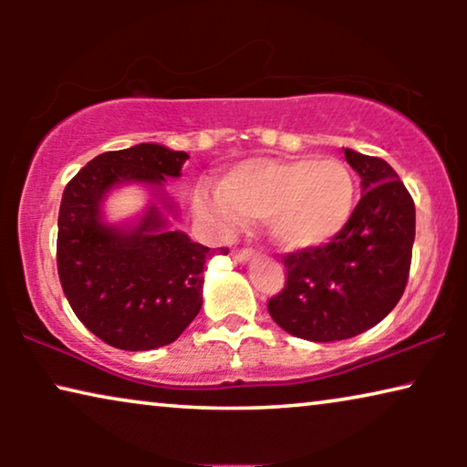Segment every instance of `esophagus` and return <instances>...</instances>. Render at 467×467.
I'll return each instance as SVG.
<instances>
[{"label": "esophagus", "instance_id": "1", "mask_svg": "<svg viewBox=\"0 0 467 467\" xmlns=\"http://www.w3.org/2000/svg\"><path fill=\"white\" fill-rule=\"evenodd\" d=\"M253 254H254L253 248H234L232 251V257L235 261H246V259H251Z\"/></svg>", "mask_w": 467, "mask_h": 467}]
</instances>
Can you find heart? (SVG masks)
<instances>
[{"label": "heart", "mask_w": 467, "mask_h": 467, "mask_svg": "<svg viewBox=\"0 0 467 467\" xmlns=\"http://www.w3.org/2000/svg\"><path fill=\"white\" fill-rule=\"evenodd\" d=\"M197 214L223 229L238 221L267 223L285 251H304L329 242L355 208V181L334 159H251L219 181V193L197 189Z\"/></svg>", "instance_id": "obj_1"}]
</instances>
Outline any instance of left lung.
I'll list each match as a JSON object with an SVG mask.
<instances>
[{
    "label": "left lung",
    "instance_id": "1",
    "mask_svg": "<svg viewBox=\"0 0 467 467\" xmlns=\"http://www.w3.org/2000/svg\"><path fill=\"white\" fill-rule=\"evenodd\" d=\"M363 195L331 242L283 257L285 289L267 302L278 327L312 342L347 340L379 325L410 274L414 202L385 159L344 149Z\"/></svg>",
    "mask_w": 467,
    "mask_h": 467
}]
</instances>
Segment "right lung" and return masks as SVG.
<instances>
[{"mask_svg": "<svg viewBox=\"0 0 467 467\" xmlns=\"http://www.w3.org/2000/svg\"><path fill=\"white\" fill-rule=\"evenodd\" d=\"M187 159L161 144L101 152L63 191L57 234L63 293L82 325L114 348L152 350L174 342L202 308L206 261L229 253L170 232L155 203L136 227L101 219V202L112 187L142 182L165 197L161 184L181 176Z\"/></svg>", "mask_w": 467, "mask_h": 467, "instance_id": "add662e5", "label": "right lung"}]
</instances>
